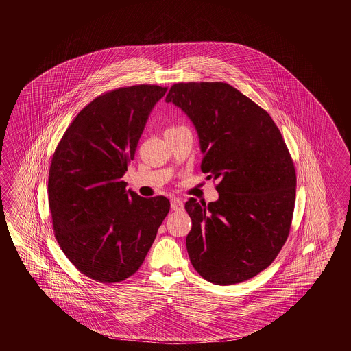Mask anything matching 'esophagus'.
I'll return each mask as SVG.
<instances>
[{"label": "esophagus", "instance_id": "esophagus-1", "mask_svg": "<svg viewBox=\"0 0 351 351\" xmlns=\"http://www.w3.org/2000/svg\"><path fill=\"white\" fill-rule=\"evenodd\" d=\"M171 208H172L173 211H182V210H184L182 201L179 199V198H172V199H171Z\"/></svg>", "mask_w": 351, "mask_h": 351}]
</instances>
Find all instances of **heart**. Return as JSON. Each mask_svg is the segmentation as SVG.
<instances>
[{
    "label": "heart",
    "mask_w": 351,
    "mask_h": 351,
    "mask_svg": "<svg viewBox=\"0 0 351 351\" xmlns=\"http://www.w3.org/2000/svg\"><path fill=\"white\" fill-rule=\"evenodd\" d=\"M181 126H175V128H169V130H176V128H180ZM169 130H167V131H169Z\"/></svg>",
    "instance_id": "heart-1"
}]
</instances>
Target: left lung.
Wrapping results in <instances>:
<instances>
[{"mask_svg": "<svg viewBox=\"0 0 351 351\" xmlns=\"http://www.w3.org/2000/svg\"><path fill=\"white\" fill-rule=\"evenodd\" d=\"M197 130L201 170L217 180L216 202L191 198L186 250L191 265L213 285L257 276L287 241L296 171L269 113L223 82L175 84L166 96Z\"/></svg>", "mask_w": 351, "mask_h": 351, "instance_id": "left-lung-1", "label": "left lung"}]
</instances>
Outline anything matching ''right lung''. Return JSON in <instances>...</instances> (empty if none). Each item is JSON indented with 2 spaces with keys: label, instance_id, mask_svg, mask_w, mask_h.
Listing matches in <instances>:
<instances>
[{
  "label": "right lung",
  "instance_id": "obj_1",
  "mask_svg": "<svg viewBox=\"0 0 351 351\" xmlns=\"http://www.w3.org/2000/svg\"><path fill=\"white\" fill-rule=\"evenodd\" d=\"M166 91L136 85L97 96L53 152L47 193L55 238L68 260L96 282L135 274L170 211L166 197L143 198L121 180Z\"/></svg>",
  "mask_w": 351,
  "mask_h": 351
}]
</instances>
